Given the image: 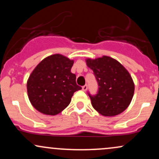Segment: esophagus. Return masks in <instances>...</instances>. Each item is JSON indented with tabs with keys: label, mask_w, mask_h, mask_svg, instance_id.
Segmentation results:
<instances>
[{
	"label": "esophagus",
	"mask_w": 159,
	"mask_h": 159,
	"mask_svg": "<svg viewBox=\"0 0 159 159\" xmlns=\"http://www.w3.org/2000/svg\"><path fill=\"white\" fill-rule=\"evenodd\" d=\"M82 90H83L84 91H86L87 90V85H84L82 87Z\"/></svg>",
	"instance_id": "obj_1"
}]
</instances>
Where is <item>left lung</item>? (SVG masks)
Returning <instances> with one entry per match:
<instances>
[{
  "label": "left lung",
  "instance_id": "8db88e82",
  "mask_svg": "<svg viewBox=\"0 0 159 159\" xmlns=\"http://www.w3.org/2000/svg\"><path fill=\"white\" fill-rule=\"evenodd\" d=\"M98 82L96 96L89 93L93 107L100 114L114 116L123 112L134 96V84L127 69L108 56L86 59Z\"/></svg>",
  "mask_w": 159,
  "mask_h": 159
}]
</instances>
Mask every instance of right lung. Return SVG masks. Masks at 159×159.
<instances>
[{
  "label": "right lung",
  "instance_id": "add662e5",
  "mask_svg": "<svg viewBox=\"0 0 159 159\" xmlns=\"http://www.w3.org/2000/svg\"><path fill=\"white\" fill-rule=\"evenodd\" d=\"M73 63V60L56 54L36 66L27 82V95L34 108L54 116L68 106L74 93L81 90L76 75L71 72Z\"/></svg>",
  "mask_w": 159,
  "mask_h": 159
}]
</instances>
